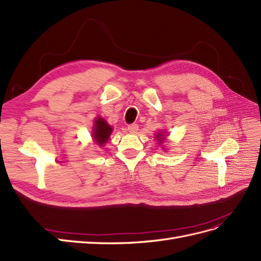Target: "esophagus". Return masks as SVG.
I'll list each match as a JSON object with an SVG mask.
<instances>
[{
  "label": "esophagus",
  "instance_id": "1",
  "mask_svg": "<svg viewBox=\"0 0 261 261\" xmlns=\"http://www.w3.org/2000/svg\"><path fill=\"white\" fill-rule=\"evenodd\" d=\"M139 130V125L137 123H131L128 125V131L130 133H136Z\"/></svg>",
  "mask_w": 261,
  "mask_h": 261
}]
</instances>
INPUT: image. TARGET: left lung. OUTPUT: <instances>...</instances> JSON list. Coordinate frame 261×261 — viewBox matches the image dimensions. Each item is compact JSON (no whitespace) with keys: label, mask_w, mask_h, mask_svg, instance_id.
Segmentation results:
<instances>
[{"label":"left lung","mask_w":261,"mask_h":261,"mask_svg":"<svg viewBox=\"0 0 261 261\" xmlns=\"http://www.w3.org/2000/svg\"><path fill=\"white\" fill-rule=\"evenodd\" d=\"M162 136H163V135H162V133H161V135H158V136H156V138H159H159L162 137ZM162 139H163V138H162V140H160V143H161V141H162Z\"/></svg>","instance_id":"obj_1"}]
</instances>
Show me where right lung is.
Listing matches in <instances>:
<instances>
[{
  "label": "right lung",
  "instance_id": "obj_1",
  "mask_svg": "<svg viewBox=\"0 0 261 261\" xmlns=\"http://www.w3.org/2000/svg\"><path fill=\"white\" fill-rule=\"evenodd\" d=\"M112 132V128L107 123L106 120L102 118H98L95 121V129H93V138H95L98 145L101 146L108 141Z\"/></svg>",
  "mask_w": 261,
  "mask_h": 261
}]
</instances>
